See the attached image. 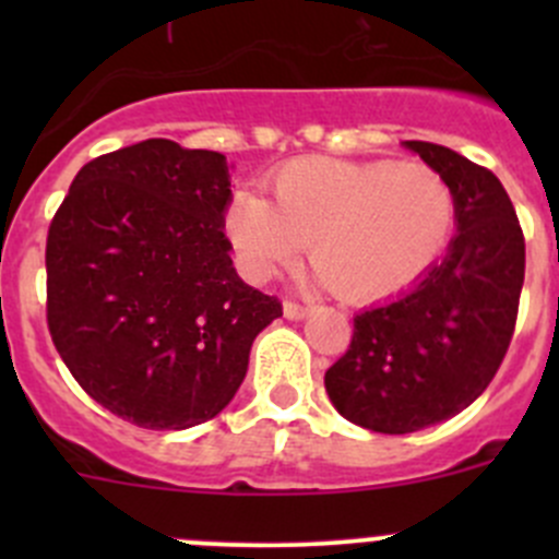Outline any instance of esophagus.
Returning <instances> with one entry per match:
<instances>
[{
    "mask_svg": "<svg viewBox=\"0 0 559 559\" xmlns=\"http://www.w3.org/2000/svg\"><path fill=\"white\" fill-rule=\"evenodd\" d=\"M311 313V308L308 306H300V302H292V300H286L284 302V316L286 319H306V316Z\"/></svg>",
    "mask_w": 559,
    "mask_h": 559,
    "instance_id": "34e87169",
    "label": "esophagus"
}]
</instances>
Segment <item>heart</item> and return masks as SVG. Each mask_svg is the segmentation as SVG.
I'll use <instances>...</instances> for the list:
<instances>
[{
    "mask_svg": "<svg viewBox=\"0 0 559 559\" xmlns=\"http://www.w3.org/2000/svg\"><path fill=\"white\" fill-rule=\"evenodd\" d=\"M270 202L243 191L224 216L240 270L264 281L311 240L308 281L348 302L411 289L447 251L456 222L449 180L421 162L308 156L267 180Z\"/></svg>",
    "mask_w": 559,
    "mask_h": 559,
    "instance_id": "b5f03b06",
    "label": "heart"
}]
</instances>
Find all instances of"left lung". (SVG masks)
<instances>
[{
    "instance_id": "8db88e82",
    "label": "left lung",
    "mask_w": 559,
    "mask_h": 559,
    "mask_svg": "<svg viewBox=\"0 0 559 559\" xmlns=\"http://www.w3.org/2000/svg\"><path fill=\"white\" fill-rule=\"evenodd\" d=\"M403 145L452 186L456 235L425 278L354 319L352 346L324 373L337 414L384 436L452 419L489 386L524 284V235L495 173L447 145Z\"/></svg>"
}]
</instances>
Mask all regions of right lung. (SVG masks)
Returning a JSON list of instances; mask_svg holds the SVG:
<instances>
[{
  "label": "right lung",
  "instance_id": "1",
  "mask_svg": "<svg viewBox=\"0 0 559 559\" xmlns=\"http://www.w3.org/2000/svg\"><path fill=\"white\" fill-rule=\"evenodd\" d=\"M227 156L143 140L81 167L45 246L48 330L75 381L145 430L222 414L281 302L233 267Z\"/></svg>",
  "mask_w": 559,
  "mask_h": 559
}]
</instances>
